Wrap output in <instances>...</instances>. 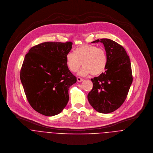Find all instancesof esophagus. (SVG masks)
<instances>
[{
    "mask_svg": "<svg viewBox=\"0 0 153 153\" xmlns=\"http://www.w3.org/2000/svg\"><path fill=\"white\" fill-rule=\"evenodd\" d=\"M77 82H82V81L83 80V79H82V78H81V77H77Z\"/></svg>",
    "mask_w": 153,
    "mask_h": 153,
    "instance_id": "34e87169",
    "label": "esophagus"
}]
</instances>
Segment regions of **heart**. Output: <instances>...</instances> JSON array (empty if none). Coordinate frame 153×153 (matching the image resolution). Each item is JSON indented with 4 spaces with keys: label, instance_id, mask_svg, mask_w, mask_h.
<instances>
[{
    "label": "heart",
    "instance_id": "1",
    "mask_svg": "<svg viewBox=\"0 0 153 153\" xmlns=\"http://www.w3.org/2000/svg\"><path fill=\"white\" fill-rule=\"evenodd\" d=\"M108 57L104 49L96 45H85L77 48L74 53H68L66 56V64L69 70L75 73L82 65L79 74L86 76L91 74L97 76L103 73L106 68Z\"/></svg>",
    "mask_w": 153,
    "mask_h": 153
}]
</instances>
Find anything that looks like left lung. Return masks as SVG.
I'll list each match as a JSON object with an SVG mask.
<instances>
[{"label":"left lung","mask_w":153,"mask_h":153,"mask_svg":"<svg viewBox=\"0 0 153 153\" xmlns=\"http://www.w3.org/2000/svg\"><path fill=\"white\" fill-rule=\"evenodd\" d=\"M103 43L108 57L105 73L91 79L93 87L88 100L95 110L100 113H110L125 102L133 75L129 56L124 48L109 39H97L93 43Z\"/></svg>","instance_id":"left-lung-1"}]
</instances>
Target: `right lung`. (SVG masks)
<instances>
[{"label":"right lung","mask_w":153,"mask_h":153,"mask_svg":"<svg viewBox=\"0 0 153 153\" xmlns=\"http://www.w3.org/2000/svg\"><path fill=\"white\" fill-rule=\"evenodd\" d=\"M72 45L71 42H43L25 55L20 80L30 105L41 114L57 115L68 103L69 88L77 82L66 64Z\"/></svg>","instance_id":"add662e5"}]
</instances>
